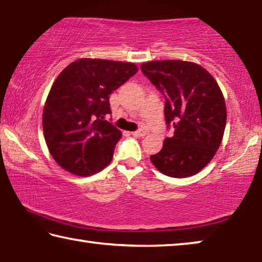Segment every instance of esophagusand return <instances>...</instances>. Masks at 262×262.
Masks as SVG:
<instances>
[{
  "mask_svg": "<svg viewBox=\"0 0 262 262\" xmlns=\"http://www.w3.org/2000/svg\"><path fill=\"white\" fill-rule=\"evenodd\" d=\"M132 134L134 135V136H136V137H143V136L147 135V130H144V129H140V130L133 132Z\"/></svg>",
  "mask_w": 262,
  "mask_h": 262,
  "instance_id": "34e87169",
  "label": "esophagus"
}]
</instances>
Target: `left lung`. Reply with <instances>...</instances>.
Masks as SVG:
<instances>
[{
  "instance_id": "left-lung-1",
  "label": "left lung",
  "mask_w": 262,
  "mask_h": 262,
  "mask_svg": "<svg viewBox=\"0 0 262 262\" xmlns=\"http://www.w3.org/2000/svg\"><path fill=\"white\" fill-rule=\"evenodd\" d=\"M142 73L165 96V120L173 126L161 151L150 156L158 171L173 178L196 174L219 150L227 106L215 78L200 64L181 60L144 62Z\"/></svg>"
}]
</instances>
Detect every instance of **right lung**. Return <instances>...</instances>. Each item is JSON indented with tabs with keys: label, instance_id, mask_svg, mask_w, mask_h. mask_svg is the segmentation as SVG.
I'll return each mask as SVG.
<instances>
[{
	"label": "right lung",
	"instance_id": "obj_1",
	"mask_svg": "<svg viewBox=\"0 0 262 262\" xmlns=\"http://www.w3.org/2000/svg\"><path fill=\"white\" fill-rule=\"evenodd\" d=\"M132 62L79 59L53 83L42 112L52 157L75 176L88 177L108 165L121 132L104 120L110 95L137 73Z\"/></svg>",
	"mask_w": 262,
	"mask_h": 262
}]
</instances>
